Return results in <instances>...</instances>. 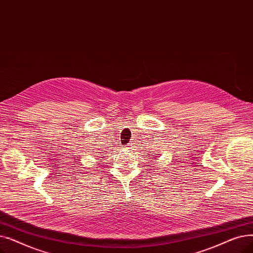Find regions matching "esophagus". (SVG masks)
Wrapping results in <instances>:
<instances>
[{
    "mask_svg": "<svg viewBox=\"0 0 253 253\" xmlns=\"http://www.w3.org/2000/svg\"><path fill=\"white\" fill-rule=\"evenodd\" d=\"M125 148H126V149H127V150H129V149H130V146H129V145H127V146H126V147H125Z\"/></svg>",
    "mask_w": 253,
    "mask_h": 253,
    "instance_id": "34e87169",
    "label": "esophagus"
}]
</instances>
